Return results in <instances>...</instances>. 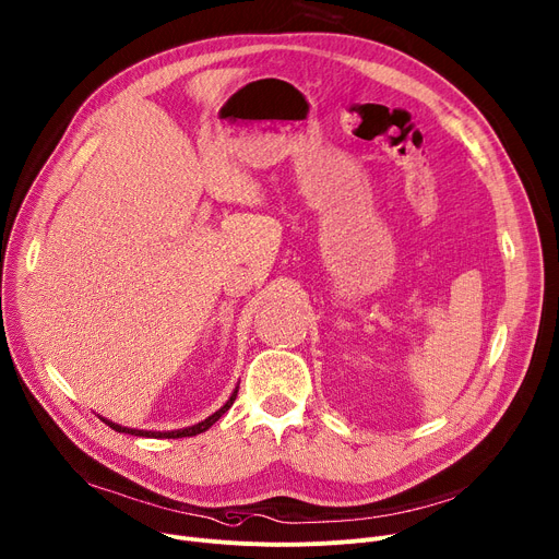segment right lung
Returning <instances> with one entry per match:
<instances>
[{"instance_id": "1", "label": "right lung", "mask_w": 559, "mask_h": 559, "mask_svg": "<svg viewBox=\"0 0 559 559\" xmlns=\"http://www.w3.org/2000/svg\"><path fill=\"white\" fill-rule=\"evenodd\" d=\"M236 395H238V389L234 391V395L229 397V402L219 408V412H215V414H213V416H209L204 423L193 425V427H189V429H177V431H139V429H126V427H119V425L109 423V420H103V423H105L107 427L115 429V431H123V433H132V436H147V438H186V436H198V433L206 431L211 425H215V423L222 418V414H227V412H229L231 404L236 402Z\"/></svg>"}]
</instances>
